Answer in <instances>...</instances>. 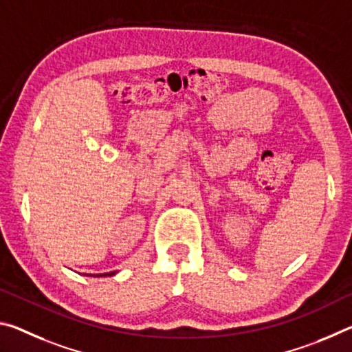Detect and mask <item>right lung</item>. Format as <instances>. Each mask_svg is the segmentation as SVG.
<instances>
[{
    "label": "right lung",
    "instance_id": "1",
    "mask_svg": "<svg viewBox=\"0 0 352 352\" xmlns=\"http://www.w3.org/2000/svg\"><path fill=\"white\" fill-rule=\"evenodd\" d=\"M116 272H104V274H97V277H102V276H114ZM89 276H92V274H89Z\"/></svg>",
    "mask_w": 352,
    "mask_h": 352
}]
</instances>
